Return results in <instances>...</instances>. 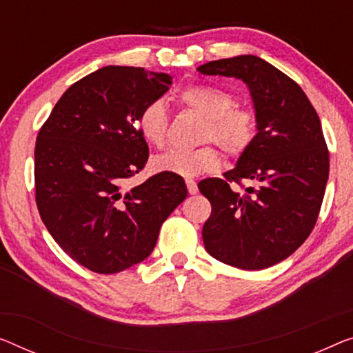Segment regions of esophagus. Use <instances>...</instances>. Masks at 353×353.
Instances as JSON below:
<instances>
[{
	"instance_id": "34e87169",
	"label": "esophagus",
	"mask_w": 353,
	"mask_h": 353,
	"mask_svg": "<svg viewBox=\"0 0 353 353\" xmlns=\"http://www.w3.org/2000/svg\"><path fill=\"white\" fill-rule=\"evenodd\" d=\"M185 183H187V190H188V193H190V194H196V193H198L196 182L192 181V179H187Z\"/></svg>"
}]
</instances>
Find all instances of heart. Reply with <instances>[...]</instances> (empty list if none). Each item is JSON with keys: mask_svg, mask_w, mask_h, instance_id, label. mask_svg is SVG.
<instances>
[{"mask_svg": "<svg viewBox=\"0 0 353 353\" xmlns=\"http://www.w3.org/2000/svg\"><path fill=\"white\" fill-rule=\"evenodd\" d=\"M177 101L201 115L204 125L201 141H212L231 159L243 157L254 145L259 133V120L250 108L236 106L233 94L212 85H188L177 94ZM166 108L154 101L141 110L138 131L149 145L163 147L168 139ZM154 168L182 177H194L214 172L220 166V155L212 145L198 149H171L154 159Z\"/></svg>", "mask_w": 353, "mask_h": 353, "instance_id": "1", "label": "heart"}]
</instances>
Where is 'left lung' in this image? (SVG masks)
<instances>
[{
    "mask_svg": "<svg viewBox=\"0 0 353 353\" xmlns=\"http://www.w3.org/2000/svg\"><path fill=\"white\" fill-rule=\"evenodd\" d=\"M198 71L243 79L259 120L255 143L234 170L198 183L212 206L204 247L230 266L265 270L290 256L317 222L330 172L320 119L293 79L255 55L209 61Z\"/></svg>",
    "mask_w": 353,
    "mask_h": 353,
    "instance_id": "1",
    "label": "left lung"
}]
</instances>
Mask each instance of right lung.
Segmentation results:
<instances>
[{
	"label": "right lung",
	"instance_id": "1",
	"mask_svg": "<svg viewBox=\"0 0 353 353\" xmlns=\"http://www.w3.org/2000/svg\"><path fill=\"white\" fill-rule=\"evenodd\" d=\"M170 85L165 72L104 66L61 94L36 138L42 222L72 260L98 274L145 260L161 223L187 198L185 182L172 172L125 187L149 159L138 131L141 110Z\"/></svg>",
	"mask_w": 353,
	"mask_h": 353
}]
</instances>
